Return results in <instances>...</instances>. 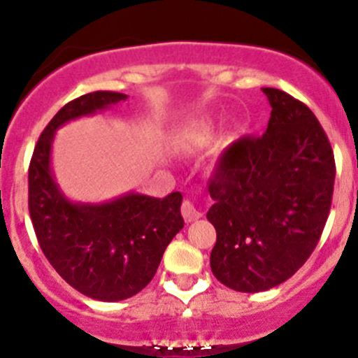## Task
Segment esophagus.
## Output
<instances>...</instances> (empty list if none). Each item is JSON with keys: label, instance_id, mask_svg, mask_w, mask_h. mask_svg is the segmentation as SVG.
<instances>
[{"label": "esophagus", "instance_id": "1", "mask_svg": "<svg viewBox=\"0 0 358 358\" xmlns=\"http://www.w3.org/2000/svg\"><path fill=\"white\" fill-rule=\"evenodd\" d=\"M182 215H183V220H185L187 223H190V222H196V220H199L202 216V213L196 208V206H194V202H190L189 199H187V201H183V204H182Z\"/></svg>", "mask_w": 358, "mask_h": 358}]
</instances>
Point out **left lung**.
Wrapping results in <instances>:
<instances>
[{
	"label": "left lung",
	"mask_w": 358,
	"mask_h": 358,
	"mask_svg": "<svg viewBox=\"0 0 358 358\" xmlns=\"http://www.w3.org/2000/svg\"><path fill=\"white\" fill-rule=\"evenodd\" d=\"M262 90L272 107L266 131L227 147L209 180V263L241 292L272 289L298 272L319 243L334 189V154L313 112L286 92Z\"/></svg>",
	"instance_id": "8db88e82"
}]
</instances>
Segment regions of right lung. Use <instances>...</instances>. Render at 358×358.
Returning a JSON list of instances; mask_svg holds the SVG:
<instances>
[{"instance_id":"1","label":"right lung","mask_w":358,"mask_h":358,"mask_svg":"<svg viewBox=\"0 0 358 358\" xmlns=\"http://www.w3.org/2000/svg\"><path fill=\"white\" fill-rule=\"evenodd\" d=\"M126 99L124 93L93 92L66 103L39 136L29 166V213L39 246L69 286L99 301H121L142 291L183 229L180 192L164 199L128 192L95 204L67 199L57 183V129Z\"/></svg>"}]
</instances>
